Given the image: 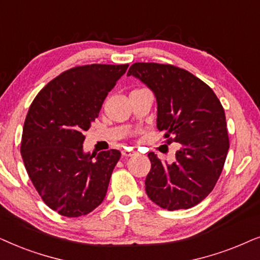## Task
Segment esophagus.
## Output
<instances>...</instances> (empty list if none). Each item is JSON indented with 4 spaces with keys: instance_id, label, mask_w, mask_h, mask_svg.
Returning <instances> with one entry per match:
<instances>
[{
    "instance_id": "1",
    "label": "esophagus",
    "mask_w": 260,
    "mask_h": 260,
    "mask_svg": "<svg viewBox=\"0 0 260 260\" xmlns=\"http://www.w3.org/2000/svg\"><path fill=\"white\" fill-rule=\"evenodd\" d=\"M121 153H122L123 157H132V155L137 154V151H136V150H133V148L127 147V148H123V150H122V152H121Z\"/></svg>"
}]
</instances>
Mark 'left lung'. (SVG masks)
<instances>
[{"label": "left lung", "mask_w": 260, "mask_h": 260, "mask_svg": "<svg viewBox=\"0 0 260 260\" xmlns=\"http://www.w3.org/2000/svg\"><path fill=\"white\" fill-rule=\"evenodd\" d=\"M127 76L152 90L157 100V128L168 139L173 137L169 143L179 144L171 164L148 153L147 196L168 210L199 205L215 186L230 148L219 99L205 82L174 65L136 63Z\"/></svg>", "instance_id": "left-lung-1"}]
</instances>
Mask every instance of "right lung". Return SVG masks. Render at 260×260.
Segmentation results:
<instances>
[{"instance_id":"1","label":"right lung","mask_w":260,"mask_h":260,"mask_svg":"<svg viewBox=\"0 0 260 260\" xmlns=\"http://www.w3.org/2000/svg\"><path fill=\"white\" fill-rule=\"evenodd\" d=\"M128 68L91 64L72 68L41 90L27 113L21 154L34 188L52 210L86 215L105 200L120 151L84 152L83 133Z\"/></svg>"}]
</instances>
